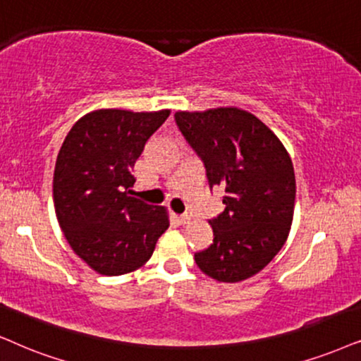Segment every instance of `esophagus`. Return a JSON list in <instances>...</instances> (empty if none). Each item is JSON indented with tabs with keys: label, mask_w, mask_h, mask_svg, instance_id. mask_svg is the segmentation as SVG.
<instances>
[{
	"label": "esophagus",
	"mask_w": 361,
	"mask_h": 361,
	"mask_svg": "<svg viewBox=\"0 0 361 361\" xmlns=\"http://www.w3.org/2000/svg\"><path fill=\"white\" fill-rule=\"evenodd\" d=\"M176 221L180 223V225H186V223L190 221V214H186V213L176 214Z\"/></svg>",
	"instance_id": "esophagus-1"
}]
</instances>
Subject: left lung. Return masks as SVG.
<instances>
[{
    "mask_svg": "<svg viewBox=\"0 0 361 361\" xmlns=\"http://www.w3.org/2000/svg\"><path fill=\"white\" fill-rule=\"evenodd\" d=\"M176 125L202 158L209 188L225 190V209L209 220L213 243L195 253L204 275L243 281L275 258L288 238L295 171L278 136L240 108L178 111Z\"/></svg>",
    "mask_w": 361,
    "mask_h": 361,
    "instance_id": "1",
    "label": "left lung"
}]
</instances>
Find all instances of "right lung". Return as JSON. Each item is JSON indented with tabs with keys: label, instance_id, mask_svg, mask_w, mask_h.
<instances>
[{
	"label": "right lung",
	"instance_id": "1",
	"mask_svg": "<svg viewBox=\"0 0 361 361\" xmlns=\"http://www.w3.org/2000/svg\"><path fill=\"white\" fill-rule=\"evenodd\" d=\"M170 109H97L73 125L53 176L59 226L78 257L99 275L138 270L170 226L165 207L130 196L136 159Z\"/></svg>",
	"mask_w": 361,
	"mask_h": 361
}]
</instances>
